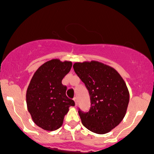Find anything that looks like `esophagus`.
I'll return each instance as SVG.
<instances>
[{"label":"esophagus","instance_id":"obj_1","mask_svg":"<svg viewBox=\"0 0 154 154\" xmlns=\"http://www.w3.org/2000/svg\"><path fill=\"white\" fill-rule=\"evenodd\" d=\"M74 102H75V104L77 105V102H78V99H77V97H74Z\"/></svg>","mask_w":154,"mask_h":154}]
</instances>
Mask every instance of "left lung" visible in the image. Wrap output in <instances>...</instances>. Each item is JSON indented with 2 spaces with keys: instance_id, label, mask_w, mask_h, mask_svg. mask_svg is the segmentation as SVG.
<instances>
[{
  "instance_id": "left-lung-1",
  "label": "left lung",
  "mask_w": 154,
  "mask_h": 154,
  "mask_svg": "<svg viewBox=\"0 0 154 154\" xmlns=\"http://www.w3.org/2000/svg\"><path fill=\"white\" fill-rule=\"evenodd\" d=\"M74 71L89 93V111L78 112L82 124L93 133L105 134L123 120L129 103L125 81L114 68L97 61L76 63Z\"/></svg>"
}]
</instances>
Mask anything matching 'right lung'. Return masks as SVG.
Here are the masks:
<instances>
[{
	"label": "right lung",
	"instance_id": "1",
	"mask_svg": "<svg viewBox=\"0 0 154 154\" xmlns=\"http://www.w3.org/2000/svg\"><path fill=\"white\" fill-rule=\"evenodd\" d=\"M71 66V62L51 60L42 65L31 79L26 94L27 109L34 123L43 130L60 128L68 108L75 105L66 96L67 87L62 84Z\"/></svg>",
	"mask_w": 154,
	"mask_h": 154
}]
</instances>
